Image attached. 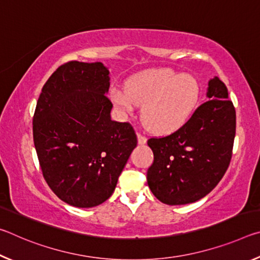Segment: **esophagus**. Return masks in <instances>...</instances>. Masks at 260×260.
<instances>
[{
    "label": "esophagus",
    "mask_w": 260,
    "mask_h": 260,
    "mask_svg": "<svg viewBox=\"0 0 260 260\" xmlns=\"http://www.w3.org/2000/svg\"><path fill=\"white\" fill-rule=\"evenodd\" d=\"M138 143L139 144H146L147 143V138L142 134H138Z\"/></svg>",
    "instance_id": "obj_1"
}]
</instances>
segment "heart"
<instances>
[{
	"instance_id": "1",
	"label": "heart",
	"mask_w": 260,
	"mask_h": 260,
	"mask_svg": "<svg viewBox=\"0 0 260 260\" xmlns=\"http://www.w3.org/2000/svg\"><path fill=\"white\" fill-rule=\"evenodd\" d=\"M200 98L199 82L193 77L172 69H157L129 78L126 88L112 91L113 102L125 111L143 104L146 125L156 133H170L186 124Z\"/></svg>"
}]
</instances>
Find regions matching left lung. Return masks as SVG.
<instances>
[{
    "label": "left lung",
    "mask_w": 260,
    "mask_h": 260,
    "mask_svg": "<svg viewBox=\"0 0 260 260\" xmlns=\"http://www.w3.org/2000/svg\"><path fill=\"white\" fill-rule=\"evenodd\" d=\"M208 102L173 134L148 140L153 162L148 186L164 204L193 203L217 186L230 166L236 113L227 87L218 77L210 79Z\"/></svg>",
    "instance_id": "1"
}]
</instances>
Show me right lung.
<instances>
[{
	"label": "right lung",
	"mask_w": 260,
	"mask_h": 260,
	"mask_svg": "<svg viewBox=\"0 0 260 260\" xmlns=\"http://www.w3.org/2000/svg\"><path fill=\"white\" fill-rule=\"evenodd\" d=\"M110 72L101 61H69L51 74L33 118L35 150L48 186L76 208L114 191L138 144L128 122L111 119Z\"/></svg>",
	"instance_id": "add662e5"
}]
</instances>
